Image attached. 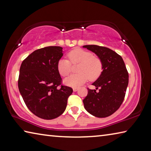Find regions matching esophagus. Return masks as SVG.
<instances>
[{
  "label": "esophagus",
  "mask_w": 151,
  "mask_h": 151,
  "mask_svg": "<svg viewBox=\"0 0 151 151\" xmlns=\"http://www.w3.org/2000/svg\"><path fill=\"white\" fill-rule=\"evenodd\" d=\"M78 87H75V88H73V91H74V92L77 91H78Z\"/></svg>",
  "instance_id": "34e87169"
}]
</instances>
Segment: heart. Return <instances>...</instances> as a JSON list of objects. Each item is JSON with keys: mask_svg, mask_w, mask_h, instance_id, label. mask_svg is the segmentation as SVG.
Returning a JSON list of instances; mask_svg holds the SVG:
<instances>
[{"mask_svg": "<svg viewBox=\"0 0 151 151\" xmlns=\"http://www.w3.org/2000/svg\"><path fill=\"white\" fill-rule=\"evenodd\" d=\"M67 59H60L57 64V68L62 76H68L72 71V65H77L78 74L70 75L66 78L64 83L65 85L77 87L88 80H96L103 72V62L99 57L94 56L93 53L80 48H75L68 53Z\"/></svg>", "mask_w": 151, "mask_h": 151, "instance_id": "b5f03b06", "label": "heart"}]
</instances>
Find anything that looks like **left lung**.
Segmentation results:
<instances>
[{"label":"left lung","mask_w":151,"mask_h":151,"mask_svg":"<svg viewBox=\"0 0 151 151\" xmlns=\"http://www.w3.org/2000/svg\"><path fill=\"white\" fill-rule=\"evenodd\" d=\"M83 47L95 53L103 62V72L93 83L96 89L88 88L87 96L83 101L84 106L92 115L104 118L116 112L123 102L129 73L122 58L114 51L98 45Z\"/></svg>","instance_id":"8db88e82"}]
</instances>
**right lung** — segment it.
<instances>
[{"label":"right lung","mask_w":151,"mask_h":151,"mask_svg":"<svg viewBox=\"0 0 151 151\" xmlns=\"http://www.w3.org/2000/svg\"><path fill=\"white\" fill-rule=\"evenodd\" d=\"M63 55L60 47L42 48L28 56L20 66V93L28 109L39 118L50 120L61 115L73 93L72 88L61 85L57 64Z\"/></svg>","instance_id":"1"}]
</instances>
